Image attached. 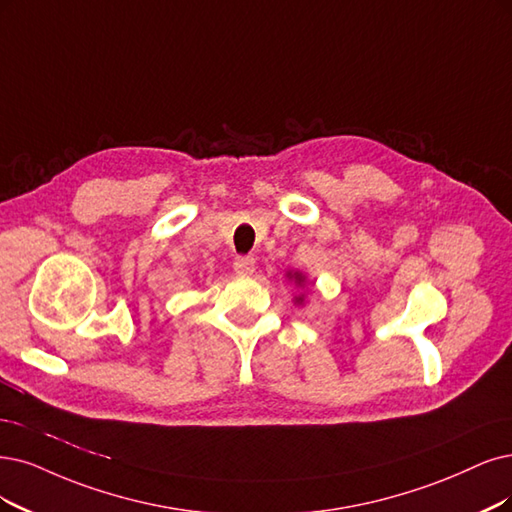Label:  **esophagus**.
<instances>
[{
    "label": "esophagus",
    "mask_w": 512,
    "mask_h": 512,
    "mask_svg": "<svg viewBox=\"0 0 512 512\" xmlns=\"http://www.w3.org/2000/svg\"><path fill=\"white\" fill-rule=\"evenodd\" d=\"M234 270L236 274H242V276H249L255 272V257L251 255H240L234 259Z\"/></svg>",
    "instance_id": "34e87169"
}]
</instances>
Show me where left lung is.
Returning <instances> with one entry per match:
<instances>
[{
    "label": "left lung",
    "instance_id": "1",
    "mask_svg": "<svg viewBox=\"0 0 512 512\" xmlns=\"http://www.w3.org/2000/svg\"><path fill=\"white\" fill-rule=\"evenodd\" d=\"M287 276H289V278H293V280L297 282V285H304V282H306V276L301 274V272H289ZM295 301H297V304H299V301H304V297L299 295V297H295Z\"/></svg>",
    "mask_w": 512,
    "mask_h": 512
}]
</instances>
